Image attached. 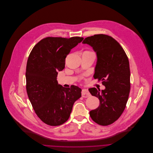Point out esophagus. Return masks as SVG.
<instances>
[{"label": "esophagus", "instance_id": "34e87169", "mask_svg": "<svg viewBox=\"0 0 153 153\" xmlns=\"http://www.w3.org/2000/svg\"><path fill=\"white\" fill-rule=\"evenodd\" d=\"M90 96V94L87 89H83L82 90V97L83 98H87Z\"/></svg>", "mask_w": 153, "mask_h": 153}]
</instances>
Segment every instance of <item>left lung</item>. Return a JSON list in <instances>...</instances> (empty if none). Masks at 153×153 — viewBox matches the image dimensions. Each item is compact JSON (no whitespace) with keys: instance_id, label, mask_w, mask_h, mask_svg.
<instances>
[{"instance_id":"1","label":"left lung","mask_w":153,"mask_h":153,"mask_svg":"<svg viewBox=\"0 0 153 153\" xmlns=\"http://www.w3.org/2000/svg\"><path fill=\"white\" fill-rule=\"evenodd\" d=\"M93 48L97 55L94 77L102 80L104 90L88 89L100 100V105L90 111L92 120L100 126L113 124L123 114L130 90V70L127 55L120 44L105 34L86 37L82 42Z\"/></svg>"}]
</instances>
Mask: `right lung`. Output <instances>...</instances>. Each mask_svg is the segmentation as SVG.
I'll return each mask as SVG.
<instances>
[{
	"instance_id": "add662e5",
	"label": "right lung",
	"mask_w": 153,
	"mask_h": 153,
	"mask_svg": "<svg viewBox=\"0 0 153 153\" xmlns=\"http://www.w3.org/2000/svg\"><path fill=\"white\" fill-rule=\"evenodd\" d=\"M84 39L73 37H46L30 52L26 65V91L37 116L47 125L58 126L68 120L74 102L81 97V89L58 84V71L65 67L71 49Z\"/></svg>"
}]
</instances>
